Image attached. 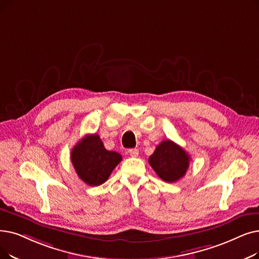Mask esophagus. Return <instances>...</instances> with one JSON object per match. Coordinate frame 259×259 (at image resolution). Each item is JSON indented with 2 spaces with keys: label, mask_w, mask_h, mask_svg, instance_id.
Returning <instances> with one entry per match:
<instances>
[{
  "label": "esophagus",
  "mask_w": 259,
  "mask_h": 259,
  "mask_svg": "<svg viewBox=\"0 0 259 259\" xmlns=\"http://www.w3.org/2000/svg\"><path fill=\"white\" fill-rule=\"evenodd\" d=\"M128 152L131 156H138L139 155V150L137 148H131V149H129Z\"/></svg>",
  "instance_id": "1"
}]
</instances>
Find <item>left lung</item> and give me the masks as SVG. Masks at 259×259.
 <instances>
[{
	"label": "left lung",
	"mask_w": 259,
	"mask_h": 259,
	"mask_svg": "<svg viewBox=\"0 0 259 259\" xmlns=\"http://www.w3.org/2000/svg\"><path fill=\"white\" fill-rule=\"evenodd\" d=\"M190 156L170 140L163 141L156 146L148 162L163 181L172 183L183 178L188 169Z\"/></svg>",
	"instance_id": "left-lung-1"
}]
</instances>
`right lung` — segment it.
Here are the masks:
<instances>
[{
    "instance_id": "obj_1",
    "label": "right lung",
    "mask_w": 259,
    "mask_h": 259,
    "mask_svg": "<svg viewBox=\"0 0 259 259\" xmlns=\"http://www.w3.org/2000/svg\"><path fill=\"white\" fill-rule=\"evenodd\" d=\"M71 161L76 174L85 184L98 186L107 181L121 161V155L107 150L98 134H88L74 146Z\"/></svg>"
}]
</instances>
